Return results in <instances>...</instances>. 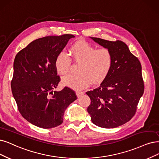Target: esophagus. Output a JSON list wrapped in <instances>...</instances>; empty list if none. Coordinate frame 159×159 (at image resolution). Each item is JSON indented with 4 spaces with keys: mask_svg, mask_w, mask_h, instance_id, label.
Listing matches in <instances>:
<instances>
[{
    "mask_svg": "<svg viewBox=\"0 0 159 159\" xmlns=\"http://www.w3.org/2000/svg\"><path fill=\"white\" fill-rule=\"evenodd\" d=\"M76 96H77V97H78V98H79V97H80L81 96L84 95V92H82V91H77V92H76Z\"/></svg>",
    "mask_w": 159,
    "mask_h": 159,
    "instance_id": "34e87169",
    "label": "esophagus"
}]
</instances>
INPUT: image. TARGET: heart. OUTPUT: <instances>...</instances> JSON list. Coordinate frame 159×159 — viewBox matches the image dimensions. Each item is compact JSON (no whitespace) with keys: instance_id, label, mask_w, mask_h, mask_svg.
I'll return each instance as SVG.
<instances>
[{"instance_id":"1","label":"heart","mask_w":159,"mask_h":159,"mask_svg":"<svg viewBox=\"0 0 159 159\" xmlns=\"http://www.w3.org/2000/svg\"><path fill=\"white\" fill-rule=\"evenodd\" d=\"M73 60L80 63L79 75H69L62 79L65 86L75 90L84 89L90 83H101L107 77L113 66V55L107 48L96 49L85 41H79L70 48ZM70 60L65 53L61 52L55 59L54 66L57 72L66 75L69 70Z\"/></svg>"}]
</instances>
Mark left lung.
I'll return each mask as SVG.
<instances>
[{
  "mask_svg": "<svg viewBox=\"0 0 159 159\" xmlns=\"http://www.w3.org/2000/svg\"><path fill=\"white\" fill-rule=\"evenodd\" d=\"M113 55V66L100 86L86 92L91 99L87 108L92 122L98 126L113 128L130 120L144 92L142 66L120 40L90 37Z\"/></svg>",
  "mask_w": 159,
  "mask_h": 159,
  "instance_id": "8db88e82",
  "label": "left lung"
}]
</instances>
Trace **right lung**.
I'll return each instance as SVG.
<instances>
[{
	"mask_svg": "<svg viewBox=\"0 0 159 159\" xmlns=\"http://www.w3.org/2000/svg\"><path fill=\"white\" fill-rule=\"evenodd\" d=\"M74 37L66 34L40 38L15 57L11 91L21 115L34 126L48 129L60 125L65 110L76 99L68 87L54 90L60 81L55 59Z\"/></svg>",
	"mask_w": 159,
	"mask_h": 159,
	"instance_id": "1",
	"label": "right lung"
}]
</instances>
